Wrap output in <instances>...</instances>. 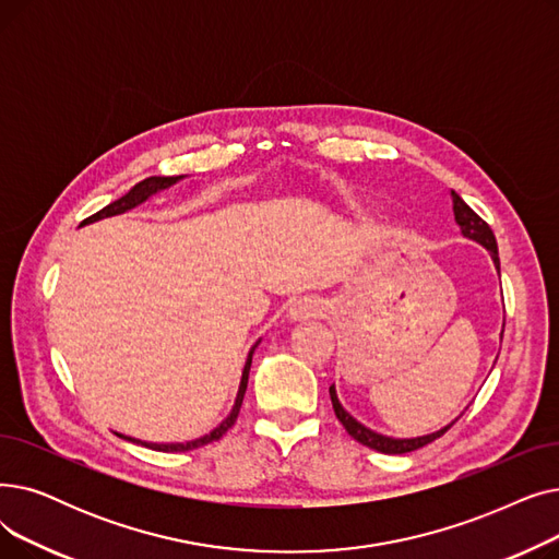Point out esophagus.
I'll list each match as a JSON object with an SVG mask.
<instances>
[{"mask_svg":"<svg viewBox=\"0 0 559 559\" xmlns=\"http://www.w3.org/2000/svg\"><path fill=\"white\" fill-rule=\"evenodd\" d=\"M321 311H323V307H321V302H318V300L300 298V300H296L294 305H290L288 318H290V321H309V318L321 316Z\"/></svg>","mask_w":559,"mask_h":559,"instance_id":"34e87169","label":"esophagus"}]
</instances>
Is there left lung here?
I'll return each mask as SVG.
<instances>
[{"label":"left lung","instance_id":"1","mask_svg":"<svg viewBox=\"0 0 559 559\" xmlns=\"http://www.w3.org/2000/svg\"><path fill=\"white\" fill-rule=\"evenodd\" d=\"M450 200H453V214H455V223H457L462 236L468 238V241H473V243H477V246H483V248L489 250V257H491V261H493V265H496V273L500 275V259H498L496 236H493L491 227H489L480 216H477L475 211H473L455 191H450ZM502 328H504V325H502ZM500 338H502V332H500ZM330 397H332L334 414H336V418L343 423L345 432H348L353 439H357L361 445L373 448V450H378V453H384V455H403V453H412V450H416V448L428 445L430 441H435L437 437H441V435L450 428V425H453V423L464 414V412H462L455 420H450L448 425H443V428H439V430H435V432H430V435H420V437H389V435H382V432H376V430L366 428V425L359 423L350 412H345L343 405H341V401H338L334 384L330 386Z\"/></svg>","mask_w":559,"mask_h":559}]
</instances>
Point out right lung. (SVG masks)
<instances>
[{
    "label": "right lung",
    "mask_w": 559,
    "mask_h": 559,
    "mask_svg": "<svg viewBox=\"0 0 559 559\" xmlns=\"http://www.w3.org/2000/svg\"><path fill=\"white\" fill-rule=\"evenodd\" d=\"M183 177H186V175H173V177H147V179L139 181L136 186H131V189H129L122 198H118L116 202L106 204L102 211H97L95 216L86 218L82 225L97 223V221H102V218H111V216L127 214V211L136 209L139 204L147 202L152 195H156V193H162V191L170 189V186H175V183H177V181H181ZM257 345H259V341L252 345V348H250V355H248V359H246L243 376H241V384H238V393H236V401H234L231 412H229V414H227V418H225L221 425H216V428L211 430V432H206V435H202V437H198V439H191V441H175V443H154V441H143V439H136V437L120 435V432H116V435H118V437H122V439H127V441H131V443H141V445H145V448L158 450V453H186V450H195V448H200V445H206V443H214V441H218V439H221V437L231 428V425L236 423L238 412H241L243 395H246V389H248V376H250V366H252V355H254V348H257Z\"/></svg>",
    "instance_id": "add662e5"
}]
</instances>
